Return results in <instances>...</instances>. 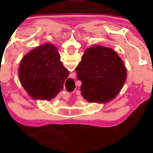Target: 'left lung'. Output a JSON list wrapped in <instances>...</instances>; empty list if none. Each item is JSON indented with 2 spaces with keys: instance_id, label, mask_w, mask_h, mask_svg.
<instances>
[{
  "instance_id": "8db88e82",
  "label": "left lung",
  "mask_w": 153,
  "mask_h": 153,
  "mask_svg": "<svg viewBox=\"0 0 153 153\" xmlns=\"http://www.w3.org/2000/svg\"><path fill=\"white\" fill-rule=\"evenodd\" d=\"M76 72L82 82L81 94L88 102H106L118 95L126 79V69L117 53L109 47L86 49Z\"/></svg>"
}]
</instances>
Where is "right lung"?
Returning a JSON list of instances; mask_svg holds the SVG:
<instances>
[{"instance_id": "add662e5", "label": "right lung", "mask_w": 153, "mask_h": 153, "mask_svg": "<svg viewBox=\"0 0 153 153\" xmlns=\"http://www.w3.org/2000/svg\"><path fill=\"white\" fill-rule=\"evenodd\" d=\"M53 44L39 46L23 57L19 78L24 88L33 99L51 100L63 89L69 75Z\"/></svg>"}]
</instances>
